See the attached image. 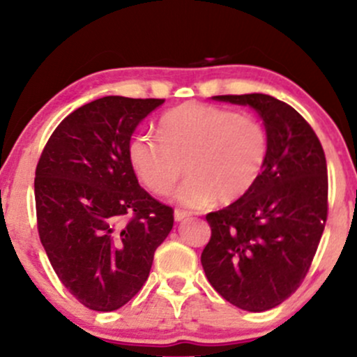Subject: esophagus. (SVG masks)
<instances>
[{
    "label": "esophagus",
    "mask_w": 357,
    "mask_h": 357,
    "mask_svg": "<svg viewBox=\"0 0 357 357\" xmlns=\"http://www.w3.org/2000/svg\"><path fill=\"white\" fill-rule=\"evenodd\" d=\"M188 218H191V213L190 211H184V210H176L174 211V220L176 221H184V220H188Z\"/></svg>",
    "instance_id": "34e87169"
}]
</instances>
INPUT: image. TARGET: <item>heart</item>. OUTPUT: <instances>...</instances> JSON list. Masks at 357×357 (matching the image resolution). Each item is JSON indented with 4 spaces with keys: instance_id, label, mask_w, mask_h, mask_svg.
I'll return each mask as SVG.
<instances>
[{
    "instance_id": "heart-1",
    "label": "heart",
    "mask_w": 357,
    "mask_h": 357,
    "mask_svg": "<svg viewBox=\"0 0 357 357\" xmlns=\"http://www.w3.org/2000/svg\"><path fill=\"white\" fill-rule=\"evenodd\" d=\"M159 137L136 134L127 155L154 195L173 191L186 167L190 178L176 202L204 208L218 198L233 203L253 190L268 158V132L260 121L210 104L179 105L159 119Z\"/></svg>"
}]
</instances>
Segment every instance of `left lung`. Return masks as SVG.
I'll return each instance as SVG.
<instances>
[{
    "instance_id": "obj_1",
    "label": "left lung",
    "mask_w": 357,
    "mask_h": 357,
    "mask_svg": "<svg viewBox=\"0 0 357 357\" xmlns=\"http://www.w3.org/2000/svg\"><path fill=\"white\" fill-rule=\"evenodd\" d=\"M264 119L268 158L253 190L206 221L202 265L225 301L250 312L273 309L301 287L317 252L327 210V165L314 129L296 109L265 93L215 96Z\"/></svg>"
}]
</instances>
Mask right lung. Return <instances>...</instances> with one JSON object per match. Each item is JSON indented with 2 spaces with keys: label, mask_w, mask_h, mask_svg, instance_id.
Masks as SVG:
<instances>
[{
  "label": "right lung",
  "mask_w": 357,
  "mask_h": 357,
  "mask_svg": "<svg viewBox=\"0 0 357 357\" xmlns=\"http://www.w3.org/2000/svg\"><path fill=\"white\" fill-rule=\"evenodd\" d=\"M165 99L109 96L56 126L35 171L36 227L48 260L82 305L112 312L149 277L174 210L139 186L130 136Z\"/></svg>",
  "instance_id": "add662e5"
}]
</instances>
